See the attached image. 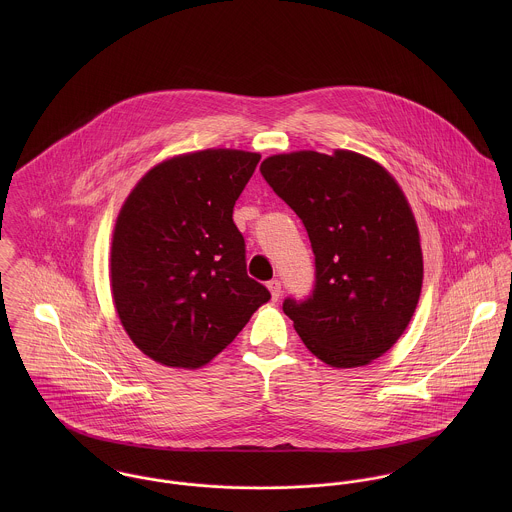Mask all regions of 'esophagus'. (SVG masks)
Listing matches in <instances>:
<instances>
[{"label": "esophagus", "mask_w": 512, "mask_h": 512, "mask_svg": "<svg viewBox=\"0 0 512 512\" xmlns=\"http://www.w3.org/2000/svg\"><path fill=\"white\" fill-rule=\"evenodd\" d=\"M268 290L272 293V299H274V301H278V297H280V293H282V284H280V280H278V278L270 280V282H268Z\"/></svg>", "instance_id": "obj_1"}]
</instances>
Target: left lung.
Wrapping results in <instances>:
<instances>
[{
  "mask_svg": "<svg viewBox=\"0 0 512 512\" xmlns=\"http://www.w3.org/2000/svg\"><path fill=\"white\" fill-rule=\"evenodd\" d=\"M260 173L301 219L315 256L313 290L286 297L305 347L337 368L368 365L408 327L422 290L420 234L392 175L365 155L295 151Z\"/></svg>",
  "mask_w": 512,
  "mask_h": 512,
  "instance_id": "left-lung-1",
  "label": "left lung"
}]
</instances>
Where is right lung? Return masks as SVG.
Listing matches in <instances>:
<instances>
[{
    "label": "right lung",
    "instance_id": "right-lung-1",
    "mask_svg": "<svg viewBox=\"0 0 512 512\" xmlns=\"http://www.w3.org/2000/svg\"><path fill=\"white\" fill-rule=\"evenodd\" d=\"M258 153L205 149L147 171L116 220L112 295L149 359L199 368L226 349L270 292L246 272L232 220Z\"/></svg>",
    "mask_w": 512,
    "mask_h": 512
}]
</instances>
